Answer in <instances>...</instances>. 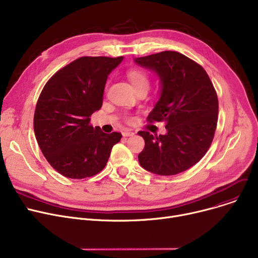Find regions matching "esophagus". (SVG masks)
I'll use <instances>...</instances> for the list:
<instances>
[{
    "mask_svg": "<svg viewBox=\"0 0 258 258\" xmlns=\"http://www.w3.org/2000/svg\"><path fill=\"white\" fill-rule=\"evenodd\" d=\"M122 136H123V137H131V136H134V133L131 132V131H124L123 133H122Z\"/></svg>",
    "mask_w": 258,
    "mask_h": 258,
    "instance_id": "esophagus-1",
    "label": "esophagus"
}]
</instances>
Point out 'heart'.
Segmentation results:
<instances>
[{
  "instance_id": "heart-1",
  "label": "heart",
  "mask_w": 258,
  "mask_h": 258,
  "mask_svg": "<svg viewBox=\"0 0 258 258\" xmlns=\"http://www.w3.org/2000/svg\"><path fill=\"white\" fill-rule=\"evenodd\" d=\"M127 77L135 89H137L142 86H145V87L150 86V78H148V75L146 74V72H144L141 69H137V68L131 69L127 72ZM126 121L128 122V123H132V122L134 121V118L127 117Z\"/></svg>"
}]
</instances>
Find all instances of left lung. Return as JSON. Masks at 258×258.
<instances>
[{"instance_id": "8db88e82", "label": "left lung", "mask_w": 258, "mask_h": 258, "mask_svg": "<svg viewBox=\"0 0 258 258\" xmlns=\"http://www.w3.org/2000/svg\"><path fill=\"white\" fill-rule=\"evenodd\" d=\"M160 78V98L147 117L164 121L166 134L138 132L145 146L140 165L159 175H173L190 168L205 156L218 123L219 100L203 67L175 51H163L134 59Z\"/></svg>"}]
</instances>
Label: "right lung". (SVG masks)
Returning a JSON list of instances; mask_svg holds the SVG:
<instances>
[{"instance_id":"obj_1","label":"right lung","mask_w":258,"mask_h":258,"mask_svg":"<svg viewBox=\"0 0 258 258\" xmlns=\"http://www.w3.org/2000/svg\"><path fill=\"white\" fill-rule=\"evenodd\" d=\"M123 56H84L54 74L40 93L33 119L38 146L50 165L66 178L85 179L106 165L120 133L90 124L100 110L108 74Z\"/></svg>"}]
</instances>
